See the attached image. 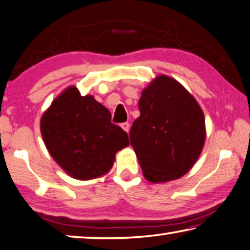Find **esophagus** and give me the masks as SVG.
I'll use <instances>...</instances> for the list:
<instances>
[{
	"instance_id": "1",
	"label": "esophagus",
	"mask_w": 250,
	"mask_h": 250,
	"mask_svg": "<svg viewBox=\"0 0 250 250\" xmlns=\"http://www.w3.org/2000/svg\"><path fill=\"white\" fill-rule=\"evenodd\" d=\"M121 127L125 130V132H127L128 133V130H129V124L127 122H125V123H122L121 124Z\"/></svg>"
}]
</instances>
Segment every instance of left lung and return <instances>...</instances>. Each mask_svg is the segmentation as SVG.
Returning a JSON list of instances; mask_svg holds the SVG:
<instances>
[{"instance_id":"obj_1","label":"left lung","mask_w":250,"mask_h":250,"mask_svg":"<svg viewBox=\"0 0 250 250\" xmlns=\"http://www.w3.org/2000/svg\"><path fill=\"white\" fill-rule=\"evenodd\" d=\"M140 117L129 132L144 178L167 182L193 167L206 140L205 115L181 83L159 76L138 102Z\"/></svg>"}]
</instances>
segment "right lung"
<instances>
[{
  "instance_id": "obj_1",
  "label": "right lung",
  "mask_w": 250,
  "mask_h": 250,
  "mask_svg": "<svg viewBox=\"0 0 250 250\" xmlns=\"http://www.w3.org/2000/svg\"><path fill=\"white\" fill-rule=\"evenodd\" d=\"M93 96L69 87L41 118V134L53 160L72 178H98L112 167L115 154L129 144L128 135Z\"/></svg>"
}]
</instances>
